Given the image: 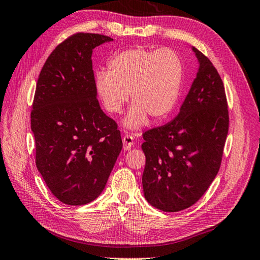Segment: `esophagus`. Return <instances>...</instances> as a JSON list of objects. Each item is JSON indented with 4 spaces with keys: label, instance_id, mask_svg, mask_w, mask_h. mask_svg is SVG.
I'll return each mask as SVG.
<instances>
[{
    "label": "esophagus",
    "instance_id": "esophagus-1",
    "mask_svg": "<svg viewBox=\"0 0 260 260\" xmlns=\"http://www.w3.org/2000/svg\"><path fill=\"white\" fill-rule=\"evenodd\" d=\"M123 149L125 150V151H128V150H130L132 147H134V137L130 136V135H125L123 137Z\"/></svg>",
    "mask_w": 260,
    "mask_h": 260
}]
</instances>
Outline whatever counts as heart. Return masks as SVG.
Segmentation results:
<instances>
[{
  "mask_svg": "<svg viewBox=\"0 0 260 260\" xmlns=\"http://www.w3.org/2000/svg\"><path fill=\"white\" fill-rule=\"evenodd\" d=\"M183 79V63L171 49L157 51L132 48L114 54L108 62V72L95 78L98 95L111 114H118L128 101L132 107L123 123L139 129L151 118L165 120L174 110Z\"/></svg>",
  "mask_w": 260,
  "mask_h": 260,
  "instance_id": "b5f03b06",
  "label": "heart"
}]
</instances>
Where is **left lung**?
<instances>
[{
  "label": "left lung",
  "mask_w": 260,
  "mask_h": 260,
  "mask_svg": "<svg viewBox=\"0 0 260 260\" xmlns=\"http://www.w3.org/2000/svg\"><path fill=\"white\" fill-rule=\"evenodd\" d=\"M198 71L177 117L145 132L143 194L162 211L176 212L197 203L220 168L229 117L223 83L215 67L191 48Z\"/></svg>",
  "instance_id": "1"
}]
</instances>
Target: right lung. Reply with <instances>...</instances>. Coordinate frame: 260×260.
Returning <instances> with one entry per match:
<instances>
[{
  "instance_id": "1",
  "label": "right lung",
  "mask_w": 260,
  "mask_h": 260,
  "mask_svg": "<svg viewBox=\"0 0 260 260\" xmlns=\"http://www.w3.org/2000/svg\"><path fill=\"white\" fill-rule=\"evenodd\" d=\"M111 41L101 34H74L52 52L38 79L31 112L36 164L66 205L99 197L122 149L117 123L96 99L92 70V52Z\"/></svg>"
}]
</instances>
